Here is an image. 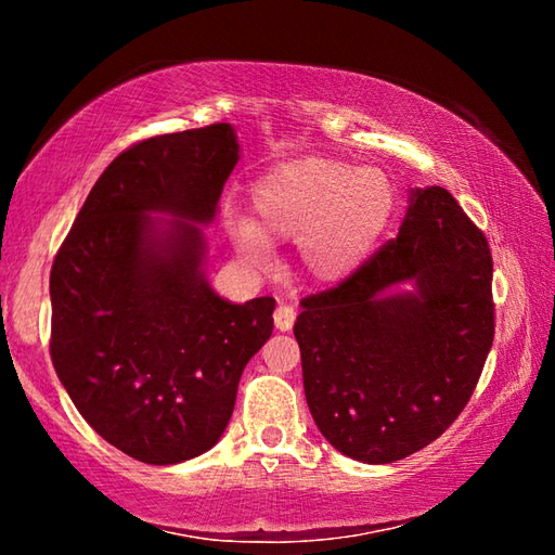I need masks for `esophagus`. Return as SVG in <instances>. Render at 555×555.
Returning a JSON list of instances; mask_svg holds the SVG:
<instances>
[{
	"instance_id": "1",
	"label": "esophagus",
	"mask_w": 555,
	"mask_h": 555,
	"mask_svg": "<svg viewBox=\"0 0 555 555\" xmlns=\"http://www.w3.org/2000/svg\"><path fill=\"white\" fill-rule=\"evenodd\" d=\"M294 321H296L294 306L281 304V306L276 308V311H274V325H276V331H281V333L291 331V325H294Z\"/></svg>"
}]
</instances>
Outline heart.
Listing matches in <instances>:
<instances>
[{"label": "heart", "mask_w": 555, "mask_h": 555, "mask_svg": "<svg viewBox=\"0 0 555 555\" xmlns=\"http://www.w3.org/2000/svg\"><path fill=\"white\" fill-rule=\"evenodd\" d=\"M255 222L230 215L237 255L267 267L271 242H296L298 267L318 284H337L360 269L389 228L397 188L377 166L331 156L279 164L251 188Z\"/></svg>", "instance_id": "b5f03b06"}]
</instances>
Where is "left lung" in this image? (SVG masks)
<instances>
[{"mask_svg": "<svg viewBox=\"0 0 555 555\" xmlns=\"http://www.w3.org/2000/svg\"><path fill=\"white\" fill-rule=\"evenodd\" d=\"M300 308L315 426L347 457L393 463L434 443L477 387L494 340L490 244L446 188H416L399 237Z\"/></svg>", "mask_w": 555, "mask_h": 555, "instance_id": "obj_1", "label": "left lung"}]
</instances>
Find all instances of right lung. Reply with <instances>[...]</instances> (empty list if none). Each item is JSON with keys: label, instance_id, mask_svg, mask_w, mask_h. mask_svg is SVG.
I'll return each instance as SVG.
<instances>
[{"label": "right lung", "instance_id": "1", "mask_svg": "<svg viewBox=\"0 0 555 555\" xmlns=\"http://www.w3.org/2000/svg\"><path fill=\"white\" fill-rule=\"evenodd\" d=\"M237 158L224 121L129 146L53 259L55 374L107 443L149 465L218 443L242 372L274 331V298L230 304L203 274L198 224L212 222Z\"/></svg>", "mask_w": 555, "mask_h": 555}]
</instances>
